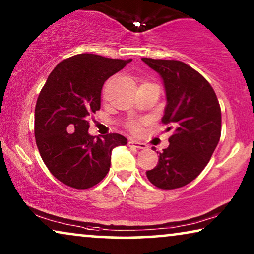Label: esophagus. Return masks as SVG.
I'll return each mask as SVG.
<instances>
[{"label":"esophagus","instance_id":"esophagus-1","mask_svg":"<svg viewBox=\"0 0 254 254\" xmlns=\"http://www.w3.org/2000/svg\"><path fill=\"white\" fill-rule=\"evenodd\" d=\"M128 145L131 148H137V149H147L148 145L145 143H142V142H138L136 140H129L128 142Z\"/></svg>","mask_w":254,"mask_h":254}]
</instances>
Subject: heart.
I'll return each instance as SVG.
<instances>
[{"label":"heart","instance_id":"heart-1","mask_svg":"<svg viewBox=\"0 0 254 254\" xmlns=\"http://www.w3.org/2000/svg\"><path fill=\"white\" fill-rule=\"evenodd\" d=\"M127 127L128 129L133 131V133H137V131L140 130V125H138V123H136V121H130V123H128Z\"/></svg>","mask_w":254,"mask_h":254}]
</instances>
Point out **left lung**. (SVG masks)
<instances>
[{
  "label": "left lung",
  "mask_w": 254,
  "mask_h": 254,
  "mask_svg": "<svg viewBox=\"0 0 254 254\" xmlns=\"http://www.w3.org/2000/svg\"><path fill=\"white\" fill-rule=\"evenodd\" d=\"M142 61L158 72L165 89L163 124L173 128L169 147L158 164L147 171L149 182L162 190L179 189L202 172L221 137V107L211 85L192 67L177 60Z\"/></svg>",
  "instance_id": "1"
}]
</instances>
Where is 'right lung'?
I'll return each mask as SVG.
<instances>
[{
    "instance_id": "obj_1",
    "label": "right lung",
    "mask_w": 254,
    "mask_h": 254,
    "mask_svg": "<svg viewBox=\"0 0 254 254\" xmlns=\"http://www.w3.org/2000/svg\"><path fill=\"white\" fill-rule=\"evenodd\" d=\"M129 60L77 54L61 61L48 76L34 111V136L45 165L55 178L78 190L107 175L111 154L126 145L120 134H89V116L100 109L104 82Z\"/></svg>"
}]
</instances>
